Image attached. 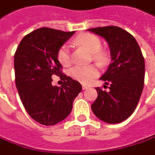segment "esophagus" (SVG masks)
I'll use <instances>...</instances> for the list:
<instances>
[{
	"instance_id": "esophagus-1",
	"label": "esophagus",
	"mask_w": 155,
	"mask_h": 155,
	"mask_svg": "<svg viewBox=\"0 0 155 155\" xmlns=\"http://www.w3.org/2000/svg\"><path fill=\"white\" fill-rule=\"evenodd\" d=\"M88 87H89V86H88V85H86V84H83V85H82V88H83V90H86Z\"/></svg>"
}]
</instances>
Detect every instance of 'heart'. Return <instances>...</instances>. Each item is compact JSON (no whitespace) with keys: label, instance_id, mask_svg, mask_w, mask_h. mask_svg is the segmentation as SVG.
Here are the masks:
<instances>
[{"label":"heart","instance_id":"obj_1","mask_svg":"<svg viewBox=\"0 0 155 155\" xmlns=\"http://www.w3.org/2000/svg\"><path fill=\"white\" fill-rule=\"evenodd\" d=\"M74 44L86 49L93 54L94 57L100 62L105 61V54L99 52L101 48V41L98 37L93 34H82L74 39ZM58 60L62 65H68L71 62L70 48L68 45H63L58 51ZM99 74V69L95 65L82 66L77 65L71 70V76L74 79L84 84L91 82Z\"/></svg>","mask_w":155,"mask_h":155}]
</instances>
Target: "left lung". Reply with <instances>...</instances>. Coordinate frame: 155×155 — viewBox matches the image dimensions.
<instances>
[{"label":"left lung","mask_w":155,"mask_h":155,"mask_svg":"<svg viewBox=\"0 0 155 155\" xmlns=\"http://www.w3.org/2000/svg\"><path fill=\"white\" fill-rule=\"evenodd\" d=\"M87 31L105 39L111 56L107 70L100 78L109 85V90L95 88L98 97L92 110L105 123H122L133 113L143 91L145 61L141 50L135 38L122 28L106 26Z\"/></svg>","instance_id":"1"}]
</instances>
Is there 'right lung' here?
I'll return each instance as SVG.
<instances>
[{
    "label": "right lung",
    "mask_w": 155,
    "mask_h": 155,
    "mask_svg": "<svg viewBox=\"0 0 155 155\" xmlns=\"http://www.w3.org/2000/svg\"><path fill=\"white\" fill-rule=\"evenodd\" d=\"M74 32L39 28L24 37L16 51L17 91L28 114L40 124L54 125L64 120L82 91L79 82L63 74V84L52 85V76L61 74L58 51Z\"/></svg>",
    "instance_id": "add662e5"
}]
</instances>
